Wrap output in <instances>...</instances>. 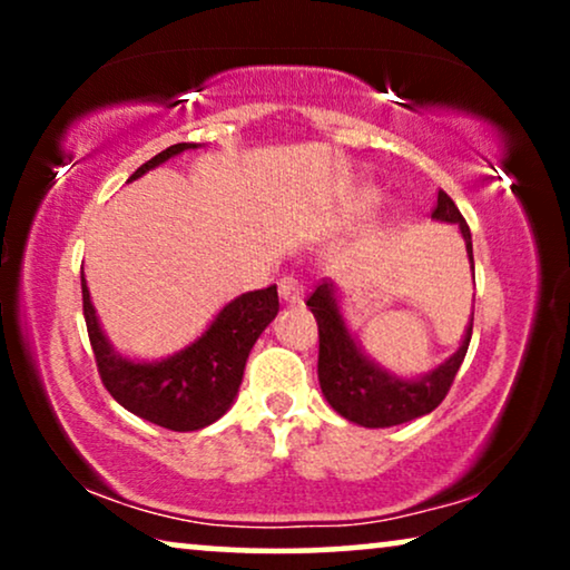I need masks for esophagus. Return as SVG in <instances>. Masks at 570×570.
I'll return each instance as SVG.
<instances>
[{
  "instance_id": "obj_1",
  "label": "esophagus",
  "mask_w": 570,
  "mask_h": 570,
  "mask_svg": "<svg viewBox=\"0 0 570 570\" xmlns=\"http://www.w3.org/2000/svg\"><path fill=\"white\" fill-rule=\"evenodd\" d=\"M279 298L285 303H301L303 301V285L295 277H283L277 285Z\"/></svg>"
}]
</instances>
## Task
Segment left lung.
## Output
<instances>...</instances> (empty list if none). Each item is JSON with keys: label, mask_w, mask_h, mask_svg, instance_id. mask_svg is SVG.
<instances>
[{"label": "left lung", "mask_w": 570, "mask_h": 570, "mask_svg": "<svg viewBox=\"0 0 570 570\" xmlns=\"http://www.w3.org/2000/svg\"><path fill=\"white\" fill-rule=\"evenodd\" d=\"M431 217L439 223L459 225L474 272L470 225H466L454 199L446 191H439V202H435ZM306 306H311V314L316 316L318 324V384H322L326 402L350 423L363 428L402 425L439 407L443 396L449 394L451 384H454V376L472 340L470 322L462 345L449 361H443L439 368L428 371L425 376L402 379L381 368L376 361H371L363 353L353 332L347 330L345 316L340 311L337 291H334L332 283L324 279L311 293Z\"/></svg>", "instance_id": "1"}]
</instances>
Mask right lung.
Returning <instances> with one entry per match:
<instances>
[{
    "instance_id": "right-lung-1",
    "label": "right lung",
    "mask_w": 570,
    "mask_h": 570,
    "mask_svg": "<svg viewBox=\"0 0 570 570\" xmlns=\"http://www.w3.org/2000/svg\"><path fill=\"white\" fill-rule=\"evenodd\" d=\"M197 142H178L139 166L129 181H137L147 170L163 166L186 150H197ZM82 311L88 337L96 353L98 373L108 394L129 410L168 431L189 433L213 425L230 410L236 400L244 368L254 342L267 330L279 311L277 285L238 295L225 303L213 324L191 345L163 361H131L114 350L100 330L96 306L90 301L82 275Z\"/></svg>"
}]
</instances>
